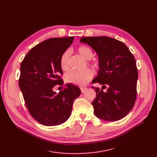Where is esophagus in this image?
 <instances>
[{"label": "esophagus", "mask_w": 157, "mask_h": 157, "mask_svg": "<svg viewBox=\"0 0 157 157\" xmlns=\"http://www.w3.org/2000/svg\"><path fill=\"white\" fill-rule=\"evenodd\" d=\"M87 89V88L86 87H81V91H82V93H83V92L85 91Z\"/></svg>", "instance_id": "34e87169"}]
</instances>
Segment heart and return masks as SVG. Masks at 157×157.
<instances>
[{
    "mask_svg": "<svg viewBox=\"0 0 157 157\" xmlns=\"http://www.w3.org/2000/svg\"><path fill=\"white\" fill-rule=\"evenodd\" d=\"M78 53L82 56L83 58L86 60L90 59L93 57V51L91 48L86 45L79 46L77 49ZM70 56V52L68 51L64 52L60 57L59 64L61 69L63 71H67L68 69V58ZM89 65L94 69H98L99 67L98 62L96 61H90L88 62ZM93 76V72L90 69H85L82 71H71L67 73L66 75V82L74 84L77 86L85 85Z\"/></svg>",
    "mask_w": 157,
    "mask_h": 157,
    "instance_id": "obj_1",
    "label": "heart"
}]
</instances>
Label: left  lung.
I'll return each mask as SVG.
<instances>
[{
  "mask_svg": "<svg viewBox=\"0 0 157 157\" xmlns=\"http://www.w3.org/2000/svg\"><path fill=\"white\" fill-rule=\"evenodd\" d=\"M80 42L97 52L99 70L93 81L107 88L105 92L91 87L96 92L91 103L94 114L110 121L122 119L133 107L136 98L138 71L133 55L125 44L113 38L83 37Z\"/></svg>",
  "mask_w": 157,
  "mask_h": 157,
  "instance_id": "1",
  "label": "left lung"
}]
</instances>
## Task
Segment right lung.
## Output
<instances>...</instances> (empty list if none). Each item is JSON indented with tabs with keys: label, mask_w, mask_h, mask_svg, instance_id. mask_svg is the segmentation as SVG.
<instances>
[{
	"label": "right lung",
	"mask_w": 157,
	"mask_h": 157,
	"mask_svg": "<svg viewBox=\"0 0 157 157\" xmlns=\"http://www.w3.org/2000/svg\"><path fill=\"white\" fill-rule=\"evenodd\" d=\"M74 37L52 38L44 40L28 52L21 65L19 87L26 106L36 121L45 126L58 125L71 115L75 99L81 94L78 86L67 83L57 94L56 86H62L60 57Z\"/></svg>",
	"instance_id": "1"
}]
</instances>
